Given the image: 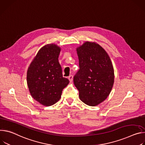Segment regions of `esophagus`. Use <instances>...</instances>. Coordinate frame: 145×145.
I'll return each instance as SVG.
<instances>
[{
	"label": "esophagus",
	"instance_id": "34e87169",
	"mask_svg": "<svg viewBox=\"0 0 145 145\" xmlns=\"http://www.w3.org/2000/svg\"><path fill=\"white\" fill-rule=\"evenodd\" d=\"M69 81H70V82H71L72 81V79H73V76L72 75H70L69 76Z\"/></svg>",
	"mask_w": 145,
	"mask_h": 145
}]
</instances>
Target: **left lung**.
Here are the masks:
<instances>
[{
	"label": "left lung",
	"instance_id": "8db88e82",
	"mask_svg": "<svg viewBox=\"0 0 145 145\" xmlns=\"http://www.w3.org/2000/svg\"><path fill=\"white\" fill-rule=\"evenodd\" d=\"M79 70L74 77L79 99L96 106L104 101L113 87L114 70L110 59L99 44L86 41L76 48Z\"/></svg>",
	"mask_w": 145,
	"mask_h": 145
}]
</instances>
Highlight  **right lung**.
Instances as JSON below:
<instances>
[{
    "label": "right lung",
    "instance_id": "right-lung-1",
    "mask_svg": "<svg viewBox=\"0 0 145 145\" xmlns=\"http://www.w3.org/2000/svg\"><path fill=\"white\" fill-rule=\"evenodd\" d=\"M60 48L54 44L39 51L27 71V84L31 95L44 106H51L60 99L69 80L63 77L58 57Z\"/></svg>",
    "mask_w": 145,
    "mask_h": 145
}]
</instances>
